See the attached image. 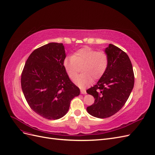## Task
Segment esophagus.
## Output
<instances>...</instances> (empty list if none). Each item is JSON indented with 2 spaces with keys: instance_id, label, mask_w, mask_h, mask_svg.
I'll use <instances>...</instances> for the list:
<instances>
[{
  "instance_id": "esophagus-1",
  "label": "esophagus",
  "mask_w": 155,
  "mask_h": 155,
  "mask_svg": "<svg viewBox=\"0 0 155 155\" xmlns=\"http://www.w3.org/2000/svg\"><path fill=\"white\" fill-rule=\"evenodd\" d=\"M80 91H81V94H87L86 91L83 90V89H81Z\"/></svg>"
}]
</instances>
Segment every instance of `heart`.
Segmentation results:
<instances>
[{
	"instance_id": "obj_1",
	"label": "heart",
	"mask_w": 155,
	"mask_h": 155,
	"mask_svg": "<svg viewBox=\"0 0 155 155\" xmlns=\"http://www.w3.org/2000/svg\"><path fill=\"white\" fill-rule=\"evenodd\" d=\"M109 64V58L104 51H97L88 46L79 49L63 61V67L68 76L74 79L82 67V74L74 79V83L81 88L88 86L94 80L101 78Z\"/></svg>"
}]
</instances>
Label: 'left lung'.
Wrapping results in <instances>:
<instances>
[{
  "label": "left lung",
  "mask_w": 155,
  "mask_h": 155,
  "mask_svg": "<svg viewBox=\"0 0 155 155\" xmlns=\"http://www.w3.org/2000/svg\"><path fill=\"white\" fill-rule=\"evenodd\" d=\"M109 64L96 85L87 92L95 98L94 104L87 108L92 116L105 118L118 112L125 105L134 87L132 64L125 52L109 44L105 49Z\"/></svg>",
  "instance_id": "obj_1"
}]
</instances>
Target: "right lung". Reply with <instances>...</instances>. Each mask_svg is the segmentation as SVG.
<instances>
[{
  "instance_id": "add662e5",
  "label": "right lung",
  "mask_w": 155,
  "mask_h": 155,
  "mask_svg": "<svg viewBox=\"0 0 155 155\" xmlns=\"http://www.w3.org/2000/svg\"><path fill=\"white\" fill-rule=\"evenodd\" d=\"M66 58L62 43H50L30 55L21 75L25 99L37 114L58 120L67 113L70 101L80 93L63 67Z\"/></svg>"
}]
</instances>
